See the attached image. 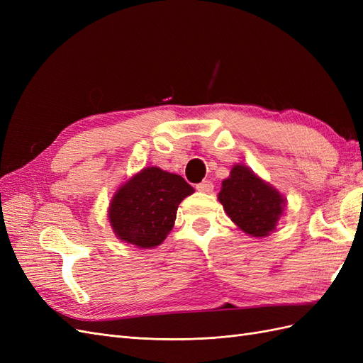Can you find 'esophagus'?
Here are the masks:
<instances>
[{
    "label": "esophagus",
    "instance_id": "1",
    "mask_svg": "<svg viewBox=\"0 0 363 363\" xmlns=\"http://www.w3.org/2000/svg\"><path fill=\"white\" fill-rule=\"evenodd\" d=\"M196 191L199 192H204V194H211L213 191V183L211 180H203L201 183H199L195 186Z\"/></svg>",
    "mask_w": 363,
    "mask_h": 363
}]
</instances>
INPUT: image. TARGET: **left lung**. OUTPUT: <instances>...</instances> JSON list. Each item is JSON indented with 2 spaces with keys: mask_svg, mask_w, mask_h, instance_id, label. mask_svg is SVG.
Returning <instances> with one entry per match:
<instances>
[{
  "mask_svg": "<svg viewBox=\"0 0 363 363\" xmlns=\"http://www.w3.org/2000/svg\"><path fill=\"white\" fill-rule=\"evenodd\" d=\"M230 219L247 235L268 236L283 213V196L244 164H235L218 194Z\"/></svg>",
  "mask_w": 363,
  "mask_h": 363,
  "instance_id": "8db88e82",
  "label": "left lung"
}]
</instances>
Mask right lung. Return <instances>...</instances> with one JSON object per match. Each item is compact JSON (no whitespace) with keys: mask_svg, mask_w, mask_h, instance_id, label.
<instances>
[{"mask_svg":"<svg viewBox=\"0 0 363 363\" xmlns=\"http://www.w3.org/2000/svg\"><path fill=\"white\" fill-rule=\"evenodd\" d=\"M194 188L177 174L142 169L115 194L108 221L115 235L140 248L160 245L171 232L179 204Z\"/></svg>","mask_w":363,"mask_h":363,"instance_id":"obj_1","label":"right lung"}]
</instances>
